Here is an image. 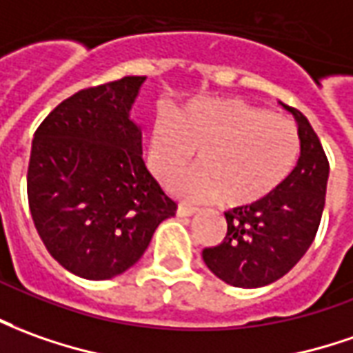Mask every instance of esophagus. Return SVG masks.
Masks as SVG:
<instances>
[{"mask_svg":"<svg viewBox=\"0 0 353 353\" xmlns=\"http://www.w3.org/2000/svg\"><path fill=\"white\" fill-rule=\"evenodd\" d=\"M196 213H198V209L196 208H190V205H179V208H176V215H179V217H192V215H196Z\"/></svg>","mask_w":353,"mask_h":353,"instance_id":"esophagus-1","label":"esophagus"}]
</instances>
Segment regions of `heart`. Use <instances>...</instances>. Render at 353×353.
<instances>
[{"mask_svg": "<svg viewBox=\"0 0 353 353\" xmlns=\"http://www.w3.org/2000/svg\"><path fill=\"white\" fill-rule=\"evenodd\" d=\"M196 153L198 169L172 186L188 200L250 208L269 198L296 167L300 132L288 117L238 98H211L174 119L159 117L148 136V167L169 186Z\"/></svg>", "mask_w": 353, "mask_h": 353, "instance_id": "heart-1", "label": "heart"}]
</instances>
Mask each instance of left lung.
I'll return each instance as SVG.
<instances>
[{"label": "left lung", "instance_id": "1", "mask_svg": "<svg viewBox=\"0 0 353 353\" xmlns=\"http://www.w3.org/2000/svg\"><path fill=\"white\" fill-rule=\"evenodd\" d=\"M300 159L294 171L263 201L225 213L227 236L205 248L201 257L211 273L238 288H259L279 281L310 250L325 209L329 161L313 126L294 107Z\"/></svg>", "mask_w": 353, "mask_h": 353}]
</instances>
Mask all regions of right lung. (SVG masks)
Here are the masks:
<instances>
[{
  "label": "right lung",
  "mask_w": 353,
  "mask_h": 353,
  "mask_svg": "<svg viewBox=\"0 0 353 353\" xmlns=\"http://www.w3.org/2000/svg\"><path fill=\"white\" fill-rule=\"evenodd\" d=\"M145 77L80 90L43 119L28 163L34 227L67 271L88 281L125 273L176 203L145 169L130 119Z\"/></svg>",
  "instance_id": "obj_1"
}]
</instances>
